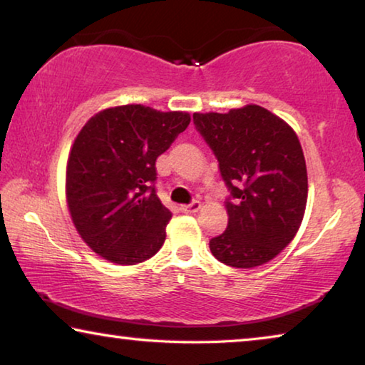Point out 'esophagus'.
I'll return each mask as SVG.
<instances>
[{
	"label": "esophagus",
	"instance_id": "34e87169",
	"mask_svg": "<svg viewBox=\"0 0 365 365\" xmlns=\"http://www.w3.org/2000/svg\"><path fill=\"white\" fill-rule=\"evenodd\" d=\"M182 212L185 214H193V212H197L201 209V202L200 201H193L191 205H187V206H182Z\"/></svg>",
	"mask_w": 365,
	"mask_h": 365
}]
</instances>
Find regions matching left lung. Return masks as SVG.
I'll return each instance as SVG.
<instances>
[{
    "label": "left lung",
    "instance_id": "obj_1",
    "mask_svg": "<svg viewBox=\"0 0 365 365\" xmlns=\"http://www.w3.org/2000/svg\"><path fill=\"white\" fill-rule=\"evenodd\" d=\"M193 119L235 197L227 201V230L209 242L211 252L237 269L272 261L292 243L306 211L307 169L298 135L257 104L195 113Z\"/></svg>",
    "mask_w": 365,
    "mask_h": 365
}]
</instances>
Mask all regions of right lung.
Here are the masks:
<instances>
[{"label":"right lung","mask_w":365,"mask_h":365,"mask_svg":"<svg viewBox=\"0 0 365 365\" xmlns=\"http://www.w3.org/2000/svg\"><path fill=\"white\" fill-rule=\"evenodd\" d=\"M191 115L143 104L106 108L86 120L66 168V201L80 238L119 265L153 257L172 214L156 195V159Z\"/></svg>","instance_id":"right-lung-1"}]
</instances>
